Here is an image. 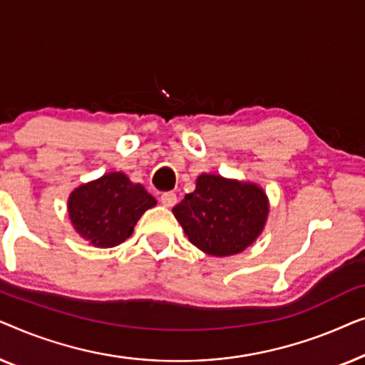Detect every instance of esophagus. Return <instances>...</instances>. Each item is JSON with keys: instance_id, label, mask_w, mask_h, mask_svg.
<instances>
[{"instance_id": "1", "label": "esophagus", "mask_w": 365, "mask_h": 365, "mask_svg": "<svg viewBox=\"0 0 365 365\" xmlns=\"http://www.w3.org/2000/svg\"><path fill=\"white\" fill-rule=\"evenodd\" d=\"M159 201H161L163 206L166 207H173L174 204L178 202V196L174 192H164L161 197H159Z\"/></svg>"}]
</instances>
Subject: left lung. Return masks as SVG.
I'll list each match as a JSON object with an SVG mask.
<instances>
[{
	"instance_id": "left-lung-1",
	"label": "left lung",
	"mask_w": 365,
	"mask_h": 365,
	"mask_svg": "<svg viewBox=\"0 0 365 365\" xmlns=\"http://www.w3.org/2000/svg\"><path fill=\"white\" fill-rule=\"evenodd\" d=\"M194 246L211 256H232L256 241L269 206L262 189L249 182L201 174L196 191L173 209Z\"/></svg>"
}]
</instances>
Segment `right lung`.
Masks as SVG:
<instances>
[{
    "label": "right lung",
    "mask_w": 365,
    "mask_h": 365,
    "mask_svg": "<svg viewBox=\"0 0 365 365\" xmlns=\"http://www.w3.org/2000/svg\"><path fill=\"white\" fill-rule=\"evenodd\" d=\"M154 204L156 199L141 184H133L123 173H109L78 187L69 196L68 211L86 241L114 247L131 236L139 217Z\"/></svg>",
    "instance_id": "1"
}]
</instances>
